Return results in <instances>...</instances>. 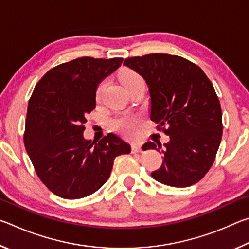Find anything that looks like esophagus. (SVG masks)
<instances>
[{
  "label": "esophagus",
  "instance_id": "esophagus-1",
  "mask_svg": "<svg viewBox=\"0 0 249 249\" xmlns=\"http://www.w3.org/2000/svg\"><path fill=\"white\" fill-rule=\"evenodd\" d=\"M141 151H142L141 144H136V142H135V144L132 145V153H141Z\"/></svg>",
  "mask_w": 249,
  "mask_h": 249
}]
</instances>
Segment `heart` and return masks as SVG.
<instances>
[{"instance_id": "obj_1", "label": "heart", "mask_w": 249, "mask_h": 249, "mask_svg": "<svg viewBox=\"0 0 249 249\" xmlns=\"http://www.w3.org/2000/svg\"><path fill=\"white\" fill-rule=\"evenodd\" d=\"M121 81L124 84L126 89H129L130 87L135 86V84L144 82L142 75L138 74L137 72H135L134 70L130 69H125L121 72ZM105 86V81H102L98 87V90H96V98H100L101 92H102L103 88ZM114 126L116 129H119L120 132H122L127 136H130L133 135L135 132V126H136V119L132 115H123L117 117V119L114 121Z\"/></svg>"}]
</instances>
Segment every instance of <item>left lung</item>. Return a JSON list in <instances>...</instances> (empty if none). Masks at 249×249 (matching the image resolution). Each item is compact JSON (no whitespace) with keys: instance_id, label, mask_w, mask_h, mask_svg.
Returning <instances> with one entry per match:
<instances>
[{"instance_id":"left-lung-1","label":"left lung","mask_w":249,"mask_h":249,"mask_svg":"<svg viewBox=\"0 0 249 249\" xmlns=\"http://www.w3.org/2000/svg\"><path fill=\"white\" fill-rule=\"evenodd\" d=\"M124 65L145 79L150 120L170 137L161 149L162 165L151 177L177 188L199 182L212 167L222 140V109L213 84L200 67L175 54L130 57ZM160 148L159 142L142 146Z\"/></svg>"}]
</instances>
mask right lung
<instances>
[{
    "mask_svg": "<svg viewBox=\"0 0 249 249\" xmlns=\"http://www.w3.org/2000/svg\"><path fill=\"white\" fill-rule=\"evenodd\" d=\"M123 58L81 57L50 69L29 99L24 145L37 176L64 199H81L107 182L119 155L130 146L109 133L98 142L84 140L87 115L95 108L99 83Z\"/></svg>",
    "mask_w": 249,
    "mask_h": 249,
    "instance_id": "1",
    "label": "right lung"
}]
</instances>
